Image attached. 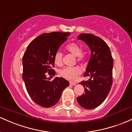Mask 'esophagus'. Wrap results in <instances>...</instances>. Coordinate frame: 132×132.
Masks as SVG:
<instances>
[{
    "instance_id": "obj_1",
    "label": "esophagus",
    "mask_w": 132,
    "mask_h": 132,
    "mask_svg": "<svg viewBox=\"0 0 132 132\" xmlns=\"http://www.w3.org/2000/svg\"><path fill=\"white\" fill-rule=\"evenodd\" d=\"M70 85H72V86H75V85H76V83L72 82H70Z\"/></svg>"
}]
</instances>
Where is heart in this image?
I'll return each instance as SVG.
<instances>
[{
  "label": "heart",
  "instance_id": "heart-1",
  "mask_svg": "<svg viewBox=\"0 0 132 132\" xmlns=\"http://www.w3.org/2000/svg\"><path fill=\"white\" fill-rule=\"evenodd\" d=\"M68 52L76 56L77 60L80 62L87 57V53L82 52L81 46L76 42H72L67 44L65 47ZM63 54L60 51H57L54 55V62L57 65L61 64ZM81 73V69L78 67H65L59 71V73L62 77L69 80H73Z\"/></svg>",
  "mask_w": 132,
  "mask_h": 132
}]
</instances>
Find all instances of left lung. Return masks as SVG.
<instances>
[{
	"label": "left lung",
	"mask_w": 132,
	"mask_h": 132,
	"mask_svg": "<svg viewBox=\"0 0 132 132\" xmlns=\"http://www.w3.org/2000/svg\"><path fill=\"white\" fill-rule=\"evenodd\" d=\"M89 47L91 55L82 81L85 94L77 98L78 103L86 109H92L103 103L112 85L113 60L110 48L101 38L92 34H82L77 37Z\"/></svg>",
	"instance_id": "1"
}]
</instances>
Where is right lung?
I'll use <instances>...</instances> for the list:
<instances>
[{"label":"right lung","mask_w":132,"mask_h":132,"mask_svg":"<svg viewBox=\"0 0 132 132\" xmlns=\"http://www.w3.org/2000/svg\"><path fill=\"white\" fill-rule=\"evenodd\" d=\"M69 32H54L43 34L31 42L22 58L23 74L27 91L32 100L45 108L55 105L69 82L62 77L52 81L46 72L54 76V55L67 40Z\"/></svg>","instance_id":"obj_1"}]
</instances>
